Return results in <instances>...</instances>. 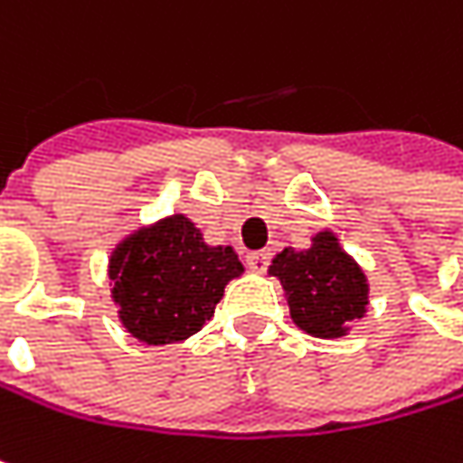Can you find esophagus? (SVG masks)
I'll list each match as a JSON object with an SVG mask.
<instances>
[{"label":"esophagus","instance_id":"1","mask_svg":"<svg viewBox=\"0 0 463 463\" xmlns=\"http://www.w3.org/2000/svg\"><path fill=\"white\" fill-rule=\"evenodd\" d=\"M269 260H271V252H269V250L248 252V266L252 271H266V269H269Z\"/></svg>","mask_w":463,"mask_h":463}]
</instances>
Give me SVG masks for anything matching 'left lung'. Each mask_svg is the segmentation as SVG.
Returning <instances> with one entry per match:
<instances>
[{
  "instance_id": "8db88e82",
  "label": "left lung",
  "mask_w": 463,
  "mask_h": 463,
  "mask_svg": "<svg viewBox=\"0 0 463 463\" xmlns=\"http://www.w3.org/2000/svg\"><path fill=\"white\" fill-rule=\"evenodd\" d=\"M269 274L281 281L292 321L314 337H343L366 314V274L332 232H318L308 250H281Z\"/></svg>"
}]
</instances>
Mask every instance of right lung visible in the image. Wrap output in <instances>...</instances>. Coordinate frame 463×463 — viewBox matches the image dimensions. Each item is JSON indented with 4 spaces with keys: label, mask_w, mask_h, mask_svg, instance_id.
<instances>
[{
    "label": "right lung",
    "mask_w": 463,
    "mask_h": 463,
    "mask_svg": "<svg viewBox=\"0 0 463 463\" xmlns=\"http://www.w3.org/2000/svg\"><path fill=\"white\" fill-rule=\"evenodd\" d=\"M245 271L232 248L205 245L176 213L137 229L110 255L118 318L139 343H182L211 321L223 287Z\"/></svg>",
    "instance_id": "obj_1"
}]
</instances>
